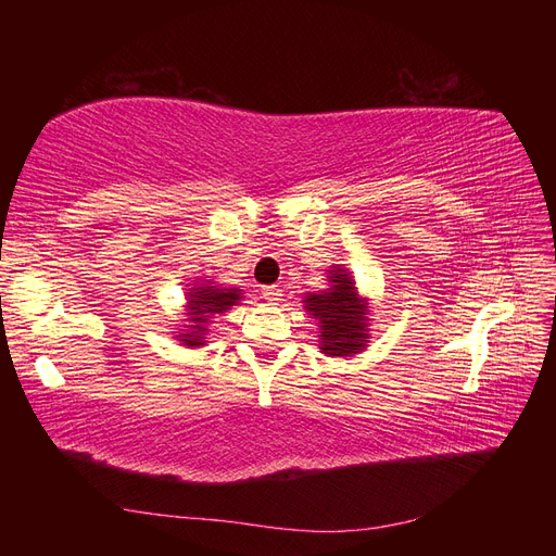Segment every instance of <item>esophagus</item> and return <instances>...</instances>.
<instances>
[{
    "label": "esophagus",
    "mask_w": 556,
    "mask_h": 556,
    "mask_svg": "<svg viewBox=\"0 0 556 556\" xmlns=\"http://www.w3.org/2000/svg\"><path fill=\"white\" fill-rule=\"evenodd\" d=\"M282 290L280 288H276V285H271V288H264L262 290V296L268 301V304H278V301H280V294Z\"/></svg>",
    "instance_id": "1"
}]
</instances>
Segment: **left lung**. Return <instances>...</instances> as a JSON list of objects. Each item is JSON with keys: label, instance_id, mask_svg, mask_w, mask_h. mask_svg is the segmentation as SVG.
Segmentation results:
<instances>
[{"label": "left lung", "instance_id": "1", "mask_svg": "<svg viewBox=\"0 0 556 556\" xmlns=\"http://www.w3.org/2000/svg\"><path fill=\"white\" fill-rule=\"evenodd\" d=\"M329 288L323 292H308L304 296V308L317 319L319 352L327 357H355L366 350L371 339V301L359 294L352 271L336 264L329 268Z\"/></svg>", "mask_w": 556, "mask_h": 556}]
</instances>
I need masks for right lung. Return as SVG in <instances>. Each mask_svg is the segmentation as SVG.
<instances>
[{"mask_svg": "<svg viewBox=\"0 0 556 556\" xmlns=\"http://www.w3.org/2000/svg\"><path fill=\"white\" fill-rule=\"evenodd\" d=\"M243 290L239 288H227L223 282L208 280H197L185 285V319L178 325V331H174L176 341L185 348H201L206 345V333L213 325L215 315L227 313L231 306H237L241 301Z\"/></svg>", "mask_w": 556, "mask_h": 556, "instance_id": "obj_1", "label": "right lung"}]
</instances>
